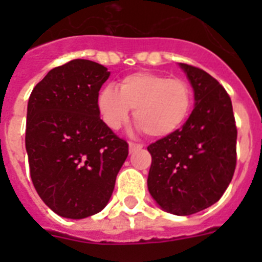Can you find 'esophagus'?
<instances>
[{
    "instance_id": "obj_1",
    "label": "esophagus",
    "mask_w": 262,
    "mask_h": 262,
    "mask_svg": "<svg viewBox=\"0 0 262 262\" xmlns=\"http://www.w3.org/2000/svg\"><path fill=\"white\" fill-rule=\"evenodd\" d=\"M142 148H143V145L135 144V143H129V144H128V151H129V154H133V152L138 151V149H142Z\"/></svg>"
}]
</instances>
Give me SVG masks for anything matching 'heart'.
<instances>
[{
  "instance_id": "1",
  "label": "heart",
  "mask_w": 262,
  "mask_h": 262,
  "mask_svg": "<svg viewBox=\"0 0 262 262\" xmlns=\"http://www.w3.org/2000/svg\"><path fill=\"white\" fill-rule=\"evenodd\" d=\"M191 103L193 94L185 81L151 72L126 76L119 89L107 85L97 99L99 115L108 128H120L135 108L140 128L156 138L177 131L190 114Z\"/></svg>"
}]
</instances>
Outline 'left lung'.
<instances>
[{
	"label": "left lung",
	"instance_id": "obj_1",
	"mask_svg": "<svg viewBox=\"0 0 262 262\" xmlns=\"http://www.w3.org/2000/svg\"><path fill=\"white\" fill-rule=\"evenodd\" d=\"M194 92V108L181 128L148 147V190L173 215L195 214L221 200L236 166L237 129L232 102L214 77L178 64Z\"/></svg>",
	"mask_w": 262,
	"mask_h": 262
}]
</instances>
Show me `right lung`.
Returning a JSON list of instances; mask_svg holds the SVG:
<instances>
[{
  "mask_svg": "<svg viewBox=\"0 0 262 262\" xmlns=\"http://www.w3.org/2000/svg\"><path fill=\"white\" fill-rule=\"evenodd\" d=\"M110 76L76 59L51 69L27 105L26 151L41 201L57 215L84 219L105 209L128 144L99 117V89Z\"/></svg>",
  "mask_w": 262,
  "mask_h": 262,
  "instance_id": "right-lung-1",
  "label": "right lung"
}]
</instances>
